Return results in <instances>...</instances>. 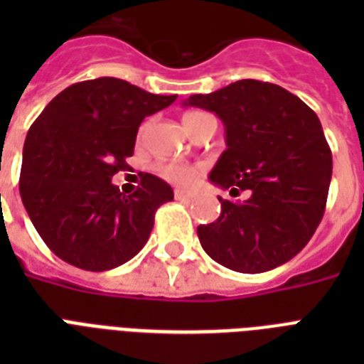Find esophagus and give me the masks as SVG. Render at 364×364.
Returning <instances> with one entry per match:
<instances>
[{
    "label": "esophagus",
    "instance_id": "esophagus-1",
    "mask_svg": "<svg viewBox=\"0 0 364 364\" xmlns=\"http://www.w3.org/2000/svg\"><path fill=\"white\" fill-rule=\"evenodd\" d=\"M176 200H193L194 194L191 191H185V188H176V193H173Z\"/></svg>",
    "mask_w": 364,
    "mask_h": 364
}]
</instances>
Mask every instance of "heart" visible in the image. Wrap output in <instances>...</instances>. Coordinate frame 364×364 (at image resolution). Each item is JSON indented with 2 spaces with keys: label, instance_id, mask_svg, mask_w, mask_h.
Segmentation results:
<instances>
[{
  "label": "heart",
  "instance_id": "obj_1",
  "mask_svg": "<svg viewBox=\"0 0 364 364\" xmlns=\"http://www.w3.org/2000/svg\"><path fill=\"white\" fill-rule=\"evenodd\" d=\"M204 115V113H187L183 117V121H188V119H194V117ZM156 171L160 173V177H164L166 181L177 183V185H187L198 176L200 168L198 166L183 164V162H162V164L156 166Z\"/></svg>",
  "mask_w": 364,
  "mask_h": 364
}]
</instances>
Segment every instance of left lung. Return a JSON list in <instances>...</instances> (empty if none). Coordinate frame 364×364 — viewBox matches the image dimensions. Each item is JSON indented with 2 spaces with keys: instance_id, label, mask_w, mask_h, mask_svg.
<instances>
[{
  "instance_id": "obj_1",
  "label": "left lung",
  "mask_w": 364,
  "mask_h": 364,
  "mask_svg": "<svg viewBox=\"0 0 364 364\" xmlns=\"http://www.w3.org/2000/svg\"><path fill=\"white\" fill-rule=\"evenodd\" d=\"M183 105L215 113L227 149L211 170L221 188L249 191L243 202L223 200L215 223L200 225L211 259L234 272L259 274L302 251L325 213L333 154L308 105L272 82L242 79Z\"/></svg>"
}]
</instances>
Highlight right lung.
I'll return each mask as SVG.
<instances>
[{
  "label": "right lung",
  "instance_id": "obj_1",
  "mask_svg": "<svg viewBox=\"0 0 364 364\" xmlns=\"http://www.w3.org/2000/svg\"><path fill=\"white\" fill-rule=\"evenodd\" d=\"M177 96L151 94L115 77L71 85L37 117L26 136L20 196L54 255L90 272L124 264L147 243L154 213L173 191L143 173L124 194L111 177L134 154L143 119Z\"/></svg>",
  "mask_w": 364,
  "mask_h": 364
}]
</instances>
